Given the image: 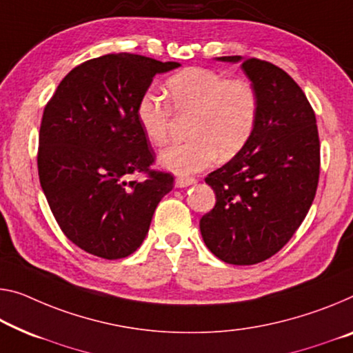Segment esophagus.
I'll list each match as a JSON object with an SVG mask.
<instances>
[{"label":"esophagus","mask_w":353,"mask_h":353,"mask_svg":"<svg viewBox=\"0 0 353 353\" xmlns=\"http://www.w3.org/2000/svg\"><path fill=\"white\" fill-rule=\"evenodd\" d=\"M192 184H195L194 178L180 176V178H176V180H175V186L176 188H188V186H192Z\"/></svg>","instance_id":"esophagus-1"}]
</instances>
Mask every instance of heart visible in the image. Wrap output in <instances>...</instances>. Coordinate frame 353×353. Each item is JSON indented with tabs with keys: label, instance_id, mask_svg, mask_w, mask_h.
I'll use <instances>...</instances> for the list:
<instances>
[{
	"label": "heart",
	"instance_id": "obj_1",
	"mask_svg": "<svg viewBox=\"0 0 353 353\" xmlns=\"http://www.w3.org/2000/svg\"><path fill=\"white\" fill-rule=\"evenodd\" d=\"M167 102L145 93L135 105V120L145 139L161 145L167 139L172 112L192 113L191 140L162 150L158 162L176 175L202 172L214 159L235 156L251 137L257 121L259 99L246 79H224L207 68H189L167 80Z\"/></svg>",
	"mask_w": 353,
	"mask_h": 353
}]
</instances>
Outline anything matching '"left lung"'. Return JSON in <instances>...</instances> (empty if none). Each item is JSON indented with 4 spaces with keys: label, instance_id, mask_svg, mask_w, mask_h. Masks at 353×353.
<instances>
[{
    "label": "left lung",
    "instance_id": "8db88e82",
    "mask_svg": "<svg viewBox=\"0 0 353 353\" xmlns=\"http://www.w3.org/2000/svg\"><path fill=\"white\" fill-rule=\"evenodd\" d=\"M216 59L241 63L259 112L246 145L205 178L216 205L200 219V232L222 262L254 265L274 256L311 208L321 169L316 115L281 68L256 58Z\"/></svg>",
    "mask_w": 353,
    "mask_h": 353
}]
</instances>
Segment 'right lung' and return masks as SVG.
Instances as JSON below:
<instances>
[{
  "label": "right lung",
  "mask_w": 353,
  "mask_h": 353,
  "mask_svg": "<svg viewBox=\"0 0 353 353\" xmlns=\"http://www.w3.org/2000/svg\"><path fill=\"white\" fill-rule=\"evenodd\" d=\"M132 53L74 68L44 108L37 169L42 191L70 241L93 256H131L148 233L173 176L154 172L135 105L153 77L180 68ZM146 172L145 181L130 176Z\"/></svg>",
  "instance_id": "right-lung-1"
}]
</instances>
